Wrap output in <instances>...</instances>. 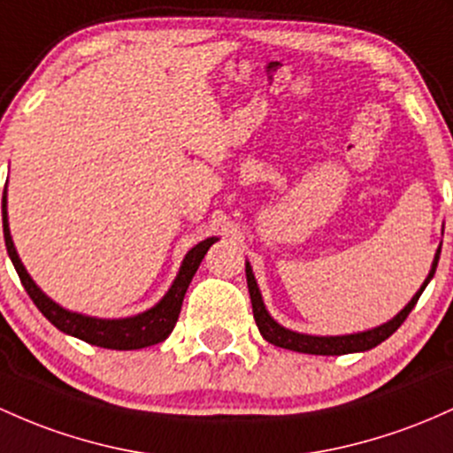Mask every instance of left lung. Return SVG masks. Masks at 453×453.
Returning <instances> with one entry per match:
<instances>
[{
  "label": "left lung",
  "mask_w": 453,
  "mask_h": 453,
  "mask_svg": "<svg viewBox=\"0 0 453 453\" xmlns=\"http://www.w3.org/2000/svg\"><path fill=\"white\" fill-rule=\"evenodd\" d=\"M439 256L441 250H436L434 262H432V271L428 275V280L424 281V286L419 288L415 296H412L409 305L397 314L394 320L385 322V325L376 326L372 331H364V333H352V335H335V337H316V335H303V333H295L283 329L281 325H277L271 316H268L265 303H262L260 290H257L256 277H253L251 266L245 265V273H247V286H250V296H251V307H253V318H256V325L260 329L262 337L268 342V344H275L280 348H288V350L295 352H305V355H348V352H364L370 350V348L379 346L380 342H385L387 337L394 335L397 331V326L406 320V316L411 314L412 307L417 305L419 301L421 292L426 290L428 281L434 277L436 265H439Z\"/></svg>",
  "instance_id": "obj_1"
}]
</instances>
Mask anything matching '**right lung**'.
I'll use <instances>...</instances> for the list:
<instances>
[{"instance_id":"add662e5","label":"right lung","mask_w":453,"mask_h":453,"mask_svg":"<svg viewBox=\"0 0 453 453\" xmlns=\"http://www.w3.org/2000/svg\"><path fill=\"white\" fill-rule=\"evenodd\" d=\"M2 217H4V241H6V250L10 260H12L14 268L19 273V280H21L25 292L29 295V299L34 301V305L42 311V316L51 322L53 326H58L59 331L68 333V335L79 337V340L88 342L92 346L101 348H111V350H137V348H148L158 344V342L165 340L167 335L176 326L178 314H180L182 299H185V292L191 283L193 275H196L197 266L206 256V251L211 250L212 242L217 241L215 236L206 238L200 245L193 247L187 253L185 262H182L180 273H178L176 281L172 283L170 292L163 296L161 303L152 307V310L143 311V314L133 316V318H122V320H101V318H89L74 314V311L64 310L58 303H53L47 295L32 281V277L27 275L21 260H19L17 250L12 245V238H10L8 230V212H6V191L2 197Z\"/></svg>"}]
</instances>
